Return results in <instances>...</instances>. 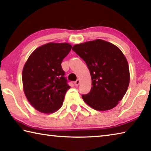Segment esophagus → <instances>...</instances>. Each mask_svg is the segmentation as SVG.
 I'll list each match as a JSON object with an SVG mask.
<instances>
[{
    "label": "esophagus",
    "mask_w": 151,
    "mask_h": 151,
    "mask_svg": "<svg viewBox=\"0 0 151 151\" xmlns=\"http://www.w3.org/2000/svg\"><path fill=\"white\" fill-rule=\"evenodd\" d=\"M79 84H80V80H79V79H77V80L75 82V86H78L79 85Z\"/></svg>",
    "instance_id": "34e87169"
}]
</instances>
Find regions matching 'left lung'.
<instances>
[{
	"label": "left lung",
	"mask_w": 151,
	"mask_h": 151,
	"mask_svg": "<svg viewBox=\"0 0 151 151\" xmlns=\"http://www.w3.org/2000/svg\"><path fill=\"white\" fill-rule=\"evenodd\" d=\"M72 49L86 63L90 71V93L82 95L91 108L99 111L115 107L122 100L130 82L129 64L119 48L101 39L81 43Z\"/></svg>",
	"instance_id": "obj_1"
}]
</instances>
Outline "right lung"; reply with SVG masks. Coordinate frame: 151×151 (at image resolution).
I'll return each mask as SVG.
<instances>
[{"instance_id":"obj_1","label":"right lung","mask_w":151,"mask_h":151,"mask_svg":"<svg viewBox=\"0 0 151 151\" xmlns=\"http://www.w3.org/2000/svg\"><path fill=\"white\" fill-rule=\"evenodd\" d=\"M72 48L67 42H49L33 51L25 63L22 79L27 100L38 111H58L70 88L61 63Z\"/></svg>"}]
</instances>
